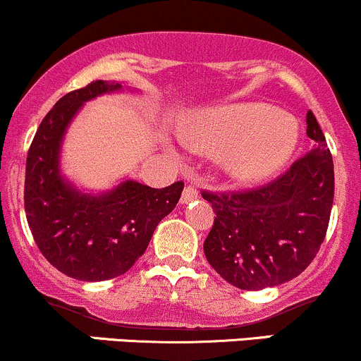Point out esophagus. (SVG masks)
<instances>
[{
	"instance_id": "esophagus-1",
	"label": "esophagus",
	"mask_w": 361,
	"mask_h": 361,
	"mask_svg": "<svg viewBox=\"0 0 361 361\" xmlns=\"http://www.w3.org/2000/svg\"><path fill=\"white\" fill-rule=\"evenodd\" d=\"M196 197H197V189L192 184H188L184 188V191H182L180 203H189V201L196 200Z\"/></svg>"
}]
</instances>
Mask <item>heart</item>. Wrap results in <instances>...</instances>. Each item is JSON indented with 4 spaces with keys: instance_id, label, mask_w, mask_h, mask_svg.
Masks as SVG:
<instances>
[{
    "instance_id": "b5f03b06",
    "label": "heart",
    "mask_w": 361,
    "mask_h": 361,
    "mask_svg": "<svg viewBox=\"0 0 361 361\" xmlns=\"http://www.w3.org/2000/svg\"><path fill=\"white\" fill-rule=\"evenodd\" d=\"M196 148L220 153L231 179L258 182L277 172L296 148V123L263 103H238L207 111L189 127Z\"/></svg>"
}]
</instances>
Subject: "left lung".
<instances>
[{
    "label": "left lung",
    "mask_w": 361,
    "mask_h": 361,
    "mask_svg": "<svg viewBox=\"0 0 361 361\" xmlns=\"http://www.w3.org/2000/svg\"><path fill=\"white\" fill-rule=\"evenodd\" d=\"M310 153L258 188L207 191L215 220L203 244L208 263L239 289L259 290L298 277L319 253L334 201V164L319 122L306 115Z\"/></svg>",
    "instance_id": "obj_1"
}]
</instances>
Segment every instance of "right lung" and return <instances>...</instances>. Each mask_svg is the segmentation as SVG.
<instances>
[{
    "instance_id": "right-lung-1",
    "label": "right lung",
    "mask_w": 361,
    "mask_h": 361,
    "mask_svg": "<svg viewBox=\"0 0 361 361\" xmlns=\"http://www.w3.org/2000/svg\"><path fill=\"white\" fill-rule=\"evenodd\" d=\"M118 87L92 80L67 92L42 118L27 153L24 204L32 238L42 257L77 281L126 274L184 189L182 180L164 189L126 180L108 195L87 196L60 177L58 151L68 122L84 102Z\"/></svg>"
}]
</instances>
